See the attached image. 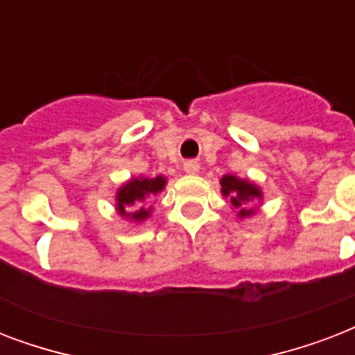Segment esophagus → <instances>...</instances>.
Listing matches in <instances>:
<instances>
[{"label": "esophagus", "instance_id": "34e87169", "mask_svg": "<svg viewBox=\"0 0 355 355\" xmlns=\"http://www.w3.org/2000/svg\"><path fill=\"white\" fill-rule=\"evenodd\" d=\"M199 162H195V160H188V162H184V171L188 173V175H197L199 173Z\"/></svg>", "mask_w": 355, "mask_h": 355}]
</instances>
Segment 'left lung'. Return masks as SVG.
<instances>
[{"label":"left lung","instance_id":"obj_1","mask_svg":"<svg viewBox=\"0 0 355 355\" xmlns=\"http://www.w3.org/2000/svg\"><path fill=\"white\" fill-rule=\"evenodd\" d=\"M221 193L230 199V205L236 208L239 217L252 216L254 208L248 205L252 200L261 199V191L256 184L234 177V175H225L221 178Z\"/></svg>","mask_w":355,"mask_h":355}]
</instances>
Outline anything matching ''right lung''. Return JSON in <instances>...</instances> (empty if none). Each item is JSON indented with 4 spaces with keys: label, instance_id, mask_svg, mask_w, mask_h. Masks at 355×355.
I'll use <instances>...</instances> for the list:
<instances>
[{
    "label": "right lung",
    "instance_id": "right-lung-1",
    "mask_svg": "<svg viewBox=\"0 0 355 355\" xmlns=\"http://www.w3.org/2000/svg\"><path fill=\"white\" fill-rule=\"evenodd\" d=\"M166 182L164 177H139L123 184L116 193V210L119 216L136 223L145 221L150 214V200L160 193Z\"/></svg>",
    "mask_w": 355,
    "mask_h": 355
}]
</instances>
